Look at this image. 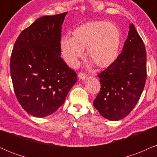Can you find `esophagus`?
<instances>
[{"mask_svg": "<svg viewBox=\"0 0 157 157\" xmlns=\"http://www.w3.org/2000/svg\"><path fill=\"white\" fill-rule=\"evenodd\" d=\"M87 77V75L83 72H80L78 74V78L80 79V80H84Z\"/></svg>", "mask_w": 157, "mask_h": 157, "instance_id": "esophagus-1", "label": "esophagus"}]
</instances>
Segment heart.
Segmentation results:
<instances>
[{"label": "heart", "mask_w": 157, "mask_h": 157, "mask_svg": "<svg viewBox=\"0 0 157 157\" xmlns=\"http://www.w3.org/2000/svg\"><path fill=\"white\" fill-rule=\"evenodd\" d=\"M122 34L117 26L104 21H92L81 24L72 32V37L60 38L61 55L68 65L75 66L86 56L98 68H107L117 58Z\"/></svg>", "instance_id": "obj_1"}]
</instances>
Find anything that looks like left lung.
<instances>
[{"instance_id":"obj_1","label":"left lung","mask_w":157,"mask_h":157,"mask_svg":"<svg viewBox=\"0 0 157 157\" xmlns=\"http://www.w3.org/2000/svg\"><path fill=\"white\" fill-rule=\"evenodd\" d=\"M117 60L99 74L100 91L94 106L104 118L120 120L140 100L146 81V50L134 24Z\"/></svg>"}]
</instances>
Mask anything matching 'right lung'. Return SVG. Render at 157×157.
<instances>
[{"label":"right lung","instance_id":"add662e5","mask_svg":"<svg viewBox=\"0 0 157 157\" xmlns=\"http://www.w3.org/2000/svg\"><path fill=\"white\" fill-rule=\"evenodd\" d=\"M67 12L37 19L20 34L12 49L10 72L23 109L36 117L55 112L77 81L60 57L61 29Z\"/></svg>","mask_w":157,"mask_h":157}]
</instances>
